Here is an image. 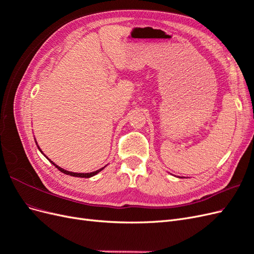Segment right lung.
Returning a JSON list of instances; mask_svg holds the SVG:
<instances>
[{
    "mask_svg": "<svg viewBox=\"0 0 254 254\" xmlns=\"http://www.w3.org/2000/svg\"><path fill=\"white\" fill-rule=\"evenodd\" d=\"M36 144H37V142H36ZM37 146H38V144H37ZM38 148H39V150L41 151V149H40L39 146H38ZM41 152H42V151H41ZM42 153H43V152H42ZM44 156H45V155H44ZM45 157H47V156H45ZM47 158H48V157H47ZM48 159H49V158H48ZM49 160H50V159H49ZM50 162H51L52 164H54V166H55L56 168H58V170H59L61 173H64V174H65V175H70V176H72V177H80V178H90V177L94 176V175L98 174L99 172L104 170V167H103V168H101V170H97V171H95V172H92V173H86V174H83V173H73V172H68V171L64 170V168L59 167L57 164L54 163L53 161H51V160H50Z\"/></svg>",
    "mask_w": 254,
    "mask_h": 254,
    "instance_id": "right-lung-1",
    "label": "right lung"
}]
</instances>
